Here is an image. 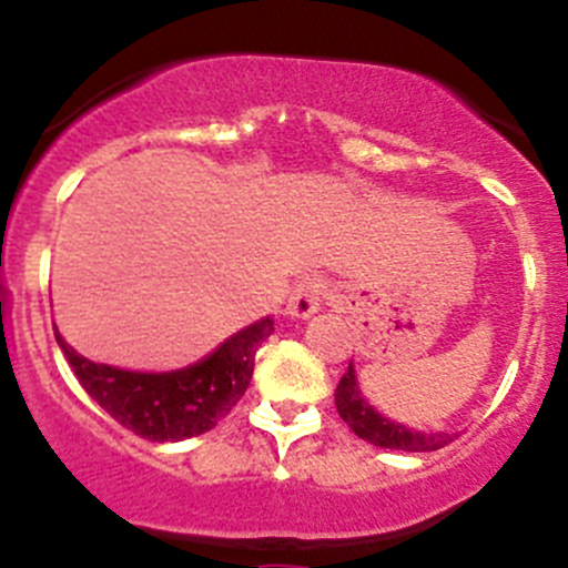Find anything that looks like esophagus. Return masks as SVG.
<instances>
[{
	"label": "esophagus",
	"mask_w": 568,
	"mask_h": 568,
	"mask_svg": "<svg viewBox=\"0 0 568 568\" xmlns=\"http://www.w3.org/2000/svg\"><path fill=\"white\" fill-rule=\"evenodd\" d=\"M324 294H326V283L321 277L300 280L296 288L291 291L285 313H288L291 318H311L321 307V302H324Z\"/></svg>",
	"instance_id": "obj_1"
}]
</instances>
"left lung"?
Listing matches in <instances>:
<instances>
[{
	"label": "left lung",
	"instance_id": "1",
	"mask_svg": "<svg viewBox=\"0 0 568 568\" xmlns=\"http://www.w3.org/2000/svg\"><path fill=\"white\" fill-rule=\"evenodd\" d=\"M335 406H337V415L343 417V423H346L357 437L374 443L376 448L426 454V450H439L450 443V434L412 432V428H404L398 426V423H390L387 417L376 415V412L368 406V400L363 398V393H359L352 363H348V371L343 374L341 385H337L335 390Z\"/></svg>",
	"mask_w": 568,
	"mask_h": 568
}]
</instances>
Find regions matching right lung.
Masks as SVG:
<instances>
[{"mask_svg": "<svg viewBox=\"0 0 568 568\" xmlns=\"http://www.w3.org/2000/svg\"><path fill=\"white\" fill-rule=\"evenodd\" d=\"M274 332L263 318L222 343L211 357L173 374H134L90 363L73 352L54 326L57 343L79 385L109 417L151 443H178L211 432L250 387L255 352Z\"/></svg>", "mask_w": 568, "mask_h": 568, "instance_id": "obj_1", "label": "right lung"}]
</instances>
